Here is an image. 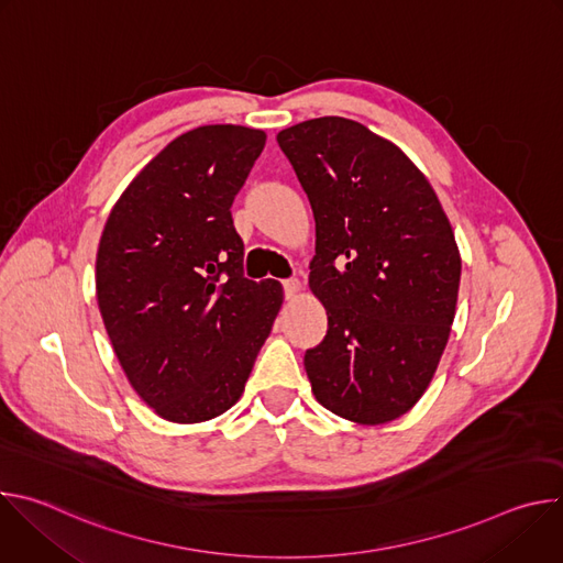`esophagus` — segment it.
Here are the masks:
<instances>
[{
  "instance_id": "1",
  "label": "esophagus",
  "mask_w": 563,
  "mask_h": 563,
  "mask_svg": "<svg viewBox=\"0 0 563 563\" xmlns=\"http://www.w3.org/2000/svg\"><path fill=\"white\" fill-rule=\"evenodd\" d=\"M283 289H285V298H294L300 291V283L296 278H287L283 280Z\"/></svg>"
}]
</instances>
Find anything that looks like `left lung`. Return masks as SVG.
Segmentation results:
<instances>
[{
  "label": "left lung",
  "instance_id": "1",
  "mask_svg": "<svg viewBox=\"0 0 563 563\" xmlns=\"http://www.w3.org/2000/svg\"><path fill=\"white\" fill-rule=\"evenodd\" d=\"M276 140L316 222L309 287L328 334L305 352L311 391L347 421H394L450 336L461 280L450 220L412 159L354 120H307Z\"/></svg>",
  "mask_w": 563,
  "mask_h": 563
}]
</instances>
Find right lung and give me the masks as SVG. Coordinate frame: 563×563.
Segmentation results:
<instances>
[{"label": "right lung", "instance_id": "right-lung-1", "mask_svg": "<svg viewBox=\"0 0 563 563\" xmlns=\"http://www.w3.org/2000/svg\"><path fill=\"white\" fill-rule=\"evenodd\" d=\"M267 135L235 124L183 133L120 196L96 261L98 305L140 398L174 423L227 412L283 305L280 283L243 276L231 218Z\"/></svg>", "mask_w": 563, "mask_h": 563}]
</instances>
